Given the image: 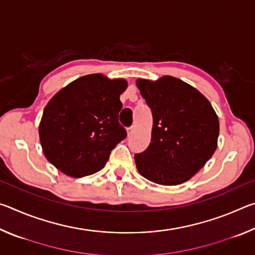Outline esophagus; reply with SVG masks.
Returning <instances> with one entry per match:
<instances>
[{
    "instance_id": "34e87169",
    "label": "esophagus",
    "mask_w": 255,
    "mask_h": 255,
    "mask_svg": "<svg viewBox=\"0 0 255 255\" xmlns=\"http://www.w3.org/2000/svg\"><path fill=\"white\" fill-rule=\"evenodd\" d=\"M133 130H135V128H133V126H131V127H129V128L127 129V133H128V136H130V135H132V132H133Z\"/></svg>"
}]
</instances>
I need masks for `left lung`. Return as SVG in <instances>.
I'll use <instances>...</instances> for the list:
<instances>
[{"instance_id":"8db88e82","label":"left lung","mask_w":255,"mask_h":255,"mask_svg":"<svg viewBox=\"0 0 255 255\" xmlns=\"http://www.w3.org/2000/svg\"><path fill=\"white\" fill-rule=\"evenodd\" d=\"M136 84L153 116L148 147L135 154L137 170L155 183H183L217 147V115L198 90L176 77L163 76L156 82L139 79Z\"/></svg>"}]
</instances>
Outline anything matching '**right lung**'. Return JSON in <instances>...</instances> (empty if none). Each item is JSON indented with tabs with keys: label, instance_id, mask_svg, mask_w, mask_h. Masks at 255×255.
<instances>
[{
	"label": "right lung",
	"instance_id": "add662e5",
	"mask_svg": "<svg viewBox=\"0 0 255 255\" xmlns=\"http://www.w3.org/2000/svg\"><path fill=\"white\" fill-rule=\"evenodd\" d=\"M127 88L123 79L82 76L60 90L47 106L39 125L42 150L59 171L74 178L100 171L111 150L127 137L119 124Z\"/></svg>",
	"mask_w": 255,
	"mask_h": 255
}]
</instances>
